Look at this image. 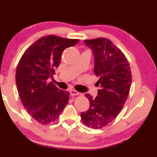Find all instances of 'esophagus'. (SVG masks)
Here are the masks:
<instances>
[{"mask_svg":"<svg viewBox=\"0 0 157 157\" xmlns=\"http://www.w3.org/2000/svg\"><path fill=\"white\" fill-rule=\"evenodd\" d=\"M70 93L72 96H76V95H78V94H79V92H78V91H76V90H70Z\"/></svg>","mask_w":157,"mask_h":157,"instance_id":"esophagus-1","label":"esophagus"}]
</instances>
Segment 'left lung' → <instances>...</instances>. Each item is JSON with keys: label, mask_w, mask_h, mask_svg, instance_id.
Listing matches in <instances>:
<instances>
[{"label": "left lung", "mask_w": 157, "mask_h": 157, "mask_svg": "<svg viewBox=\"0 0 157 157\" xmlns=\"http://www.w3.org/2000/svg\"><path fill=\"white\" fill-rule=\"evenodd\" d=\"M85 43L93 53L94 72L100 78L97 83L100 90L95 98L85 94L90 107L80 117L89 127L101 129L111 122L124 105L132 85L131 70L124 55L109 40H86Z\"/></svg>", "instance_id": "obj_1"}]
</instances>
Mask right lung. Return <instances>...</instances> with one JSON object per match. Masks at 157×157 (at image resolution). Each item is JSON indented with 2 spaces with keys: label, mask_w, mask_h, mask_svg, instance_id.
<instances>
[{
  "label": "right lung",
  "mask_w": 157,
  "mask_h": 157,
  "mask_svg": "<svg viewBox=\"0 0 157 157\" xmlns=\"http://www.w3.org/2000/svg\"><path fill=\"white\" fill-rule=\"evenodd\" d=\"M78 42L53 35L42 37L20 59L15 73L17 92L28 113L39 123L55 122L68 103L69 92L47 81L59 65L64 50Z\"/></svg>",
  "instance_id": "right-lung-1"
}]
</instances>
